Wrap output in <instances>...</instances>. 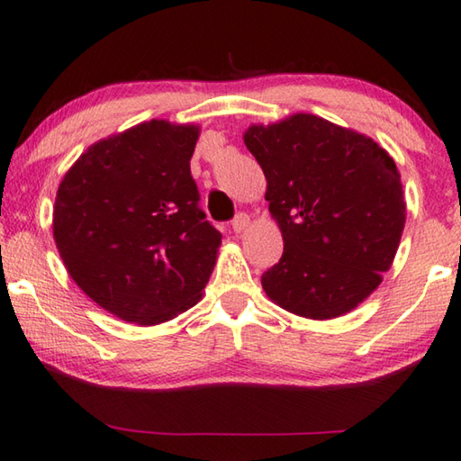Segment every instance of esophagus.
Here are the masks:
<instances>
[{
    "label": "esophagus",
    "mask_w": 461,
    "mask_h": 461,
    "mask_svg": "<svg viewBox=\"0 0 461 461\" xmlns=\"http://www.w3.org/2000/svg\"><path fill=\"white\" fill-rule=\"evenodd\" d=\"M249 225V215L248 213H238L236 217L231 220V230L236 233H241Z\"/></svg>",
    "instance_id": "obj_1"
}]
</instances>
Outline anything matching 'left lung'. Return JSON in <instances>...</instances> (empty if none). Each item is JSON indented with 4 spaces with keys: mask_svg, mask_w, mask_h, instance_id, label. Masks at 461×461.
<instances>
[{
    "mask_svg": "<svg viewBox=\"0 0 461 461\" xmlns=\"http://www.w3.org/2000/svg\"><path fill=\"white\" fill-rule=\"evenodd\" d=\"M249 153L284 252L262 274L284 311L326 321L353 311L391 267L405 225L399 171L373 139L314 114L249 127Z\"/></svg>",
    "mask_w": 461,
    "mask_h": 461,
    "instance_id": "1",
    "label": "left lung"
}]
</instances>
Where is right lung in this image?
Here are the masks:
<instances>
[{
	"label": "right lung",
	"instance_id": "obj_1",
	"mask_svg": "<svg viewBox=\"0 0 461 461\" xmlns=\"http://www.w3.org/2000/svg\"><path fill=\"white\" fill-rule=\"evenodd\" d=\"M199 129L150 121L100 140L58 187L54 240L66 270L98 306L158 324L195 306L221 233L191 177Z\"/></svg>",
	"mask_w": 461,
	"mask_h": 461
}]
</instances>
